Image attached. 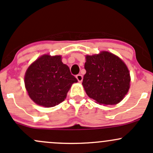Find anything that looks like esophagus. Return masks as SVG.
<instances>
[{"label":"esophagus","mask_w":153,"mask_h":153,"mask_svg":"<svg viewBox=\"0 0 153 153\" xmlns=\"http://www.w3.org/2000/svg\"><path fill=\"white\" fill-rule=\"evenodd\" d=\"M76 78L77 79V80H78V82H81L83 79V77L81 74H77L76 76Z\"/></svg>","instance_id":"34e87169"}]
</instances>
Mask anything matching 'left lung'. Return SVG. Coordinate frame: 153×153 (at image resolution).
Returning <instances> with one entry per match:
<instances>
[{
	"mask_svg": "<svg viewBox=\"0 0 153 153\" xmlns=\"http://www.w3.org/2000/svg\"><path fill=\"white\" fill-rule=\"evenodd\" d=\"M85 68L82 85L87 95L97 103L117 104L128 92L129 71L114 54L103 51L98 55H87Z\"/></svg>",
	"mask_w": 153,
	"mask_h": 153,
	"instance_id": "left-lung-1",
	"label": "left lung"
}]
</instances>
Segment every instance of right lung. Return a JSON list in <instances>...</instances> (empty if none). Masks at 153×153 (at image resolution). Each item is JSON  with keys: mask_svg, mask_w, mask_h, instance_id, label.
I'll return each instance as SVG.
<instances>
[{"mask_svg": "<svg viewBox=\"0 0 153 153\" xmlns=\"http://www.w3.org/2000/svg\"><path fill=\"white\" fill-rule=\"evenodd\" d=\"M77 79L63 64L60 55H44L28 67L25 85L29 96L39 106L52 107L63 102Z\"/></svg>", "mask_w": 153, "mask_h": 153, "instance_id": "right-lung-1", "label": "right lung"}]
</instances>
